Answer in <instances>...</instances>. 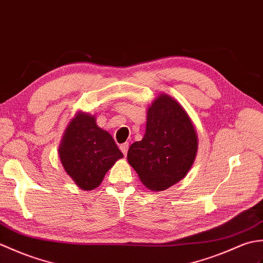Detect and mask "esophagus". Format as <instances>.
I'll return each instance as SVG.
<instances>
[{"mask_svg": "<svg viewBox=\"0 0 263 263\" xmlns=\"http://www.w3.org/2000/svg\"><path fill=\"white\" fill-rule=\"evenodd\" d=\"M119 147H120V151L122 152V154H124V155H127L128 148H129V144H128V143H124V144H121Z\"/></svg>", "mask_w": 263, "mask_h": 263, "instance_id": "1", "label": "esophagus"}]
</instances>
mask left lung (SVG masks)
<instances>
[{
    "mask_svg": "<svg viewBox=\"0 0 263 263\" xmlns=\"http://www.w3.org/2000/svg\"><path fill=\"white\" fill-rule=\"evenodd\" d=\"M198 136L190 117L167 95L147 109L146 132L128 149L127 160L147 189L162 191L182 180L194 164Z\"/></svg>",
    "mask_w": 263,
    "mask_h": 263,
    "instance_id": "left-lung-1",
    "label": "left lung"
}]
</instances>
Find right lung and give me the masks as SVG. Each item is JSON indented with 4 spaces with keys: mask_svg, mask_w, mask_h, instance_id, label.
<instances>
[{
    "mask_svg": "<svg viewBox=\"0 0 263 263\" xmlns=\"http://www.w3.org/2000/svg\"><path fill=\"white\" fill-rule=\"evenodd\" d=\"M64 170L85 191L100 185L122 153L112 136L98 127L96 117L78 112L69 122L58 148Z\"/></svg>",
    "mask_w": 263,
    "mask_h": 263,
    "instance_id": "right-lung-1",
    "label": "right lung"
}]
</instances>
